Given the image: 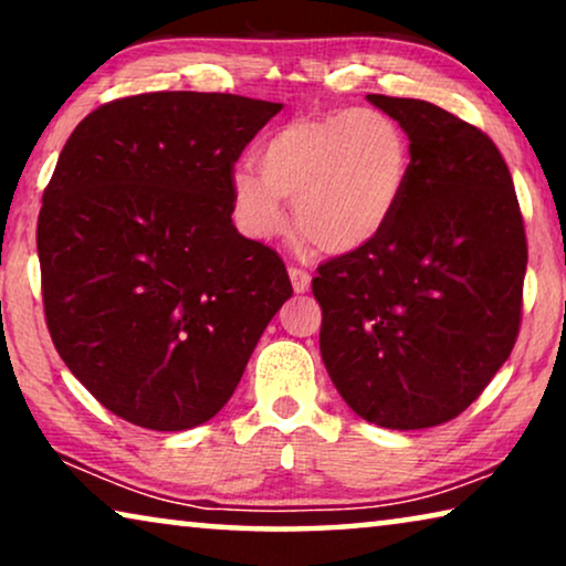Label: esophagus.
Here are the masks:
<instances>
[{
	"mask_svg": "<svg viewBox=\"0 0 566 566\" xmlns=\"http://www.w3.org/2000/svg\"><path fill=\"white\" fill-rule=\"evenodd\" d=\"M289 275H291L293 291H296V293H306L308 289H312V275H308L304 268L291 265V268H289Z\"/></svg>",
	"mask_w": 566,
	"mask_h": 566,
	"instance_id": "esophagus-1",
	"label": "esophagus"
}]
</instances>
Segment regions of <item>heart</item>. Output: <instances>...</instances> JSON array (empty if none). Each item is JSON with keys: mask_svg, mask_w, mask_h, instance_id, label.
Listing matches in <instances>:
<instances>
[{"mask_svg": "<svg viewBox=\"0 0 566 566\" xmlns=\"http://www.w3.org/2000/svg\"><path fill=\"white\" fill-rule=\"evenodd\" d=\"M412 144L389 113L374 107L298 115L258 146V169L231 172L237 219L254 239L293 223L316 250L355 252L381 234L399 211L412 177Z\"/></svg>", "mask_w": 566, "mask_h": 566, "instance_id": "obj_1", "label": "heart"}]
</instances>
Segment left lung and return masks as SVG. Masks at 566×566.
Returning a JSON list of instances; mask_svg holds the SVG:
<instances>
[{
    "label": "left lung",
    "mask_w": 566,
    "mask_h": 566,
    "mask_svg": "<svg viewBox=\"0 0 566 566\" xmlns=\"http://www.w3.org/2000/svg\"><path fill=\"white\" fill-rule=\"evenodd\" d=\"M368 99L407 130L412 177L374 242L316 268L319 350L363 420L436 428L513 353L528 265L523 216L490 136L424 99Z\"/></svg>",
    "instance_id": "1"
}]
</instances>
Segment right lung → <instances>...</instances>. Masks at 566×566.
Returning a JSON list of instances; mask_svg holds the SVG:
<instances>
[{
    "mask_svg": "<svg viewBox=\"0 0 566 566\" xmlns=\"http://www.w3.org/2000/svg\"><path fill=\"white\" fill-rule=\"evenodd\" d=\"M281 103L149 92L92 111L38 216L45 324L92 397L146 430L227 405L293 296L275 250L231 221V172Z\"/></svg>",
    "mask_w": 566,
    "mask_h": 566,
    "instance_id": "obj_1",
    "label": "right lung"
}]
</instances>
